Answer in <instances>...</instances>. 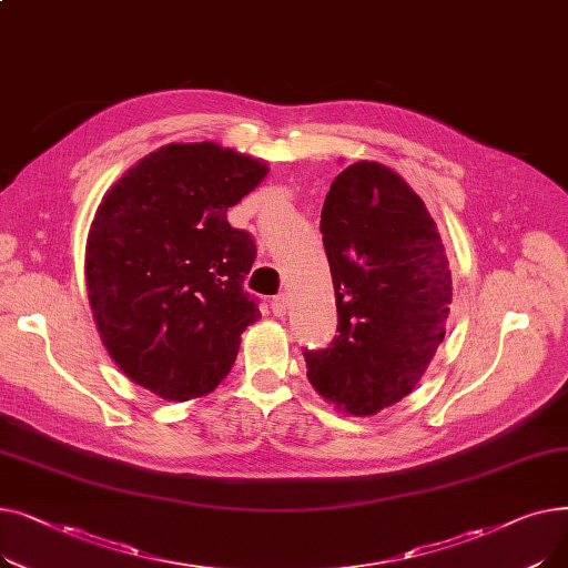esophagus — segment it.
<instances>
[{"instance_id": "1", "label": "esophagus", "mask_w": 568, "mask_h": 568, "mask_svg": "<svg viewBox=\"0 0 568 568\" xmlns=\"http://www.w3.org/2000/svg\"><path fill=\"white\" fill-rule=\"evenodd\" d=\"M272 311H274V315H276V317H283V315H285V311H287V300H285V294L274 296V300H272Z\"/></svg>"}]
</instances>
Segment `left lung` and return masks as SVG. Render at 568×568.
I'll return each mask as SVG.
<instances>
[{
  "label": "left lung",
  "instance_id": "left-lung-1",
  "mask_svg": "<svg viewBox=\"0 0 568 568\" xmlns=\"http://www.w3.org/2000/svg\"><path fill=\"white\" fill-rule=\"evenodd\" d=\"M320 232L338 336L304 349L308 379L326 400L368 416L407 396L444 341L449 260L422 197L373 161L334 179Z\"/></svg>",
  "mask_w": 568,
  "mask_h": 568
}]
</instances>
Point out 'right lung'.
<instances>
[{
  "mask_svg": "<svg viewBox=\"0 0 568 568\" xmlns=\"http://www.w3.org/2000/svg\"><path fill=\"white\" fill-rule=\"evenodd\" d=\"M266 168L214 142H172L105 193L87 239V290L103 345L165 400L214 392L260 317L244 281L255 239L227 223Z\"/></svg>",
  "mask_w": 568,
  "mask_h": 568,
  "instance_id": "add662e5",
  "label": "right lung"
}]
</instances>
